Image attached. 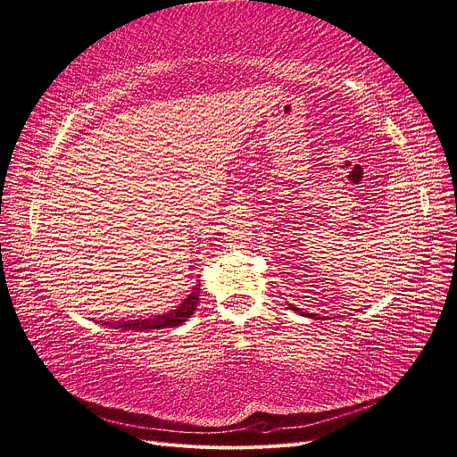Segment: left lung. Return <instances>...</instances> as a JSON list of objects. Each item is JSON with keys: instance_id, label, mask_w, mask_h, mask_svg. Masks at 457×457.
<instances>
[{"instance_id": "left-lung-1", "label": "left lung", "mask_w": 457, "mask_h": 457, "mask_svg": "<svg viewBox=\"0 0 457 457\" xmlns=\"http://www.w3.org/2000/svg\"><path fill=\"white\" fill-rule=\"evenodd\" d=\"M290 309H292V311H297V312H301V311H299V309H295L294 305H290ZM301 314H303V312H301ZM303 316H309V318H316V320H318V316H316V314H303Z\"/></svg>"}]
</instances>
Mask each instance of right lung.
<instances>
[{
  "label": "right lung",
  "instance_id": "add662e5",
  "mask_svg": "<svg viewBox=\"0 0 457 457\" xmlns=\"http://www.w3.org/2000/svg\"><path fill=\"white\" fill-rule=\"evenodd\" d=\"M199 286L201 284H195L192 294L186 297L177 309L169 311L165 314H160V316H154V318H145V320H126V322H105V326L114 328V329H122V331H128V329L146 331V329L177 328L194 314L197 303H199Z\"/></svg>",
  "mask_w": 457,
  "mask_h": 457
}]
</instances>
